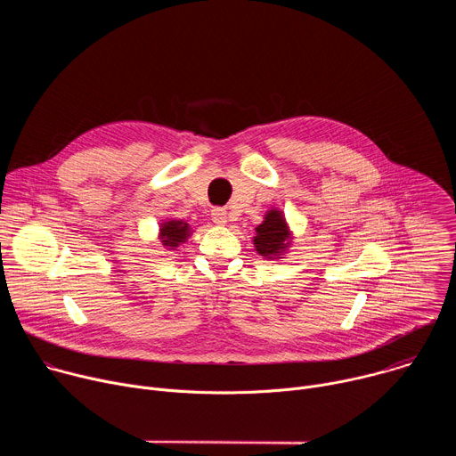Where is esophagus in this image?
I'll use <instances>...</instances> for the list:
<instances>
[{"mask_svg": "<svg viewBox=\"0 0 456 456\" xmlns=\"http://www.w3.org/2000/svg\"><path fill=\"white\" fill-rule=\"evenodd\" d=\"M211 218H213L215 224L225 225V224H227V211H225L224 208H215V209L211 211Z\"/></svg>", "mask_w": 456, "mask_h": 456, "instance_id": "34e87169", "label": "esophagus"}]
</instances>
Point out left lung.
Masks as SVG:
<instances>
[{
  "label": "left lung",
  "mask_w": 456,
  "mask_h": 456,
  "mask_svg": "<svg viewBox=\"0 0 456 456\" xmlns=\"http://www.w3.org/2000/svg\"><path fill=\"white\" fill-rule=\"evenodd\" d=\"M287 238H289L287 224H285L281 213L274 209L265 215V222L262 225L256 227L254 245L259 254L271 257V256H276L281 250H285Z\"/></svg>",
  "instance_id": "obj_1"
}]
</instances>
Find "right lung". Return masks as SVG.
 <instances>
[{
	"label": "right lung",
	"mask_w": 456,
	"mask_h": 456,
	"mask_svg": "<svg viewBox=\"0 0 456 456\" xmlns=\"http://www.w3.org/2000/svg\"><path fill=\"white\" fill-rule=\"evenodd\" d=\"M162 232V241L164 245L167 247H176L178 243H182L185 238H187V224L183 222H176V220H171L167 224H164V227L160 229Z\"/></svg>",
	"instance_id": "obj_1"
}]
</instances>
